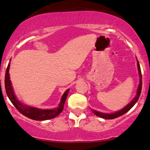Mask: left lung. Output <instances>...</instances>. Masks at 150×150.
<instances>
[{
  "mask_svg": "<svg viewBox=\"0 0 150 150\" xmlns=\"http://www.w3.org/2000/svg\"><path fill=\"white\" fill-rule=\"evenodd\" d=\"M137 66H138V69H139V76H140V83H139V87H138V90H137V95L134 97L131 102L126 105V106L123 108L121 110H120L119 111H117L114 113H111V114H108V113H100L98 112V111H94V110H91L93 111V113L95 114L97 116L104 118V119H114V118H116L117 117L121 116V115H124V113H126L127 111L130 110V109L132 108V107L134 106V104L137 102L138 99L140 96L141 92V88H142V75H141V68H140V65H139V61H137Z\"/></svg>",
  "mask_w": 150,
  "mask_h": 150,
  "instance_id": "obj_1",
  "label": "left lung"
}]
</instances>
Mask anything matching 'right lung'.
Here are the masks:
<instances>
[{"label":"right lung","instance_id":"right-lung-1","mask_svg":"<svg viewBox=\"0 0 150 150\" xmlns=\"http://www.w3.org/2000/svg\"><path fill=\"white\" fill-rule=\"evenodd\" d=\"M9 64H8L7 70L5 73V86L6 93L7 94V96L9 97V100H11L12 104L14 105L15 107L18 109V111L24 115V116L30 118L34 120H46L49 119H52L55 117L58 116L60 113L62 112L64 108V105L66 100L67 95L69 90H67L61 98L60 103L59 104V107L58 108L54 109H39L34 107H28L26 105H22L16 99V97L15 96L13 90L11 81L9 79Z\"/></svg>","mask_w":150,"mask_h":150}]
</instances>
